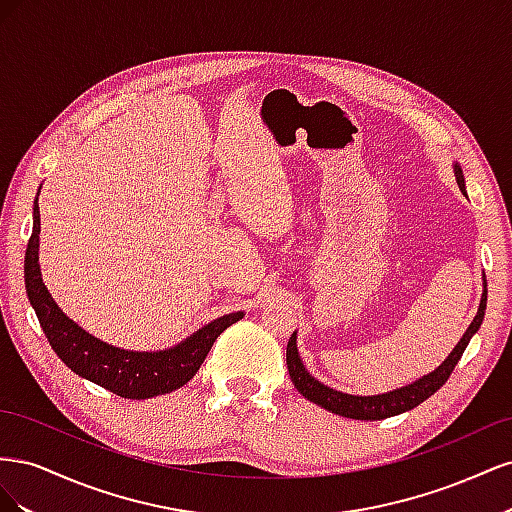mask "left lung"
<instances>
[{
    "instance_id": "8db88e82",
    "label": "left lung",
    "mask_w": 512,
    "mask_h": 512,
    "mask_svg": "<svg viewBox=\"0 0 512 512\" xmlns=\"http://www.w3.org/2000/svg\"><path fill=\"white\" fill-rule=\"evenodd\" d=\"M453 168H455V179H457L459 190L466 194V179H463V170L459 164H453ZM483 286L485 288H483V297H480L478 312L468 327V331L463 333V337L459 339V344L453 348L451 354L446 356L440 367L429 371L427 376L414 380L412 384L401 386V389H395L391 393L369 395V397L335 391V389H331V386L316 380L305 369L301 356H299V350H297V333H292V337L288 339V348H286V365H288L290 380L294 386H297V391L305 399L314 401L316 406L329 410L333 414L354 418V421H382V418L408 412V410L416 408L418 404H423L425 399H429L448 380V376L453 374L455 365L459 363L463 350H466V346L470 344L472 335L480 329V324H483L485 309H487V280H483Z\"/></svg>"
}]
</instances>
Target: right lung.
Masks as SVG:
<instances>
[{"label": "right lung", "mask_w": 512, "mask_h": 512, "mask_svg": "<svg viewBox=\"0 0 512 512\" xmlns=\"http://www.w3.org/2000/svg\"><path fill=\"white\" fill-rule=\"evenodd\" d=\"M40 245V207L34 203V230L25 252V290L40 327L49 339L55 354L76 376L94 382L102 389L126 399H149L164 395L188 384L207 359L215 339L230 324L243 318V312L226 314L205 324L181 344L160 352H134L115 348L98 337L89 335L79 324L70 320L53 301L51 292L42 282L38 265Z\"/></svg>", "instance_id": "1"}]
</instances>
